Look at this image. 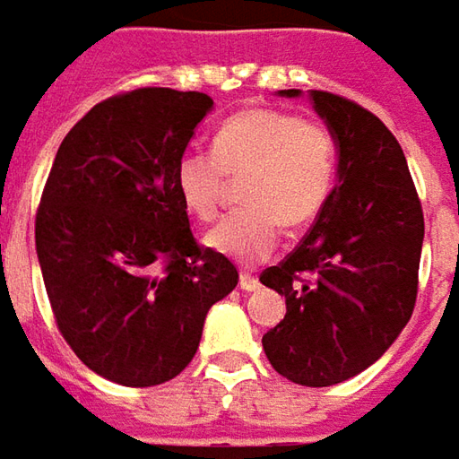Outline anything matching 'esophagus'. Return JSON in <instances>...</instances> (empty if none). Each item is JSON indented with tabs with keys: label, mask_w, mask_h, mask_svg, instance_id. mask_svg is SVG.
<instances>
[{
	"label": "esophagus",
	"mask_w": 459,
	"mask_h": 459,
	"mask_svg": "<svg viewBox=\"0 0 459 459\" xmlns=\"http://www.w3.org/2000/svg\"><path fill=\"white\" fill-rule=\"evenodd\" d=\"M260 288V280L255 278L252 273H239V290L245 293H255Z\"/></svg>",
	"instance_id": "1"
}]
</instances>
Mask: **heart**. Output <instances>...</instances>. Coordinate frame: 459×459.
<instances>
[{"label":"heart","mask_w":459,"mask_h":459,"mask_svg":"<svg viewBox=\"0 0 459 459\" xmlns=\"http://www.w3.org/2000/svg\"><path fill=\"white\" fill-rule=\"evenodd\" d=\"M338 146L316 121L252 108L217 128L212 151H184L174 169L181 204L196 220L217 214L227 177H241L247 207L209 230L207 245L230 260L255 265L278 247L280 227L300 230L325 207L336 181Z\"/></svg>","instance_id":"1"}]
</instances>
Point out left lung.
I'll list each match as a JSON object with an SVG mask.
<instances>
[{"label":"left lung","instance_id":"1","mask_svg":"<svg viewBox=\"0 0 459 459\" xmlns=\"http://www.w3.org/2000/svg\"><path fill=\"white\" fill-rule=\"evenodd\" d=\"M308 95L336 138V186L303 242L260 275L288 306L263 349L280 377L333 386L379 361L411 318L424 214L392 131L353 100Z\"/></svg>","mask_w":459,"mask_h":459}]
</instances>
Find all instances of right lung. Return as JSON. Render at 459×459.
<instances>
[{"label":"right lung","instance_id":"1","mask_svg":"<svg viewBox=\"0 0 459 459\" xmlns=\"http://www.w3.org/2000/svg\"><path fill=\"white\" fill-rule=\"evenodd\" d=\"M214 100L138 88L91 108L57 149L35 220L37 260L63 338L121 386L181 374L237 267L199 247L174 169Z\"/></svg>","mask_w":459,"mask_h":459}]
</instances>
